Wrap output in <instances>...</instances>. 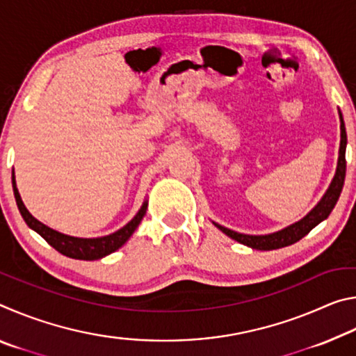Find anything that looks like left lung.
<instances>
[{
	"instance_id": "1",
	"label": "left lung",
	"mask_w": 356,
	"mask_h": 356,
	"mask_svg": "<svg viewBox=\"0 0 356 356\" xmlns=\"http://www.w3.org/2000/svg\"><path fill=\"white\" fill-rule=\"evenodd\" d=\"M341 119V144H339V159H337V168L336 174L331 184L328 186L327 193L323 197L318 201L317 206L311 210V212L301 218L300 221L293 222V225L281 229L278 232L267 234V236H248V234H240L236 231H231L225 226L213 222V225L220 229L221 232H225L227 237L237 240L238 243L250 246L252 250H261V251H270V250H278L284 248V246L292 245L298 240L303 238L306 234H309L311 229H314L318 222L328 218L331 210L334 209L337 200H339L342 186H344L346 180V147H347V134H346V124L342 119V113L339 111Z\"/></svg>"
}]
</instances>
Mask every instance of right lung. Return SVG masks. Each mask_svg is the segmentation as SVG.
I'll return each mask as SVG.
<instances>
[{
    "label": "right lung",
    "instance_id": "add662e5",
    "mask_svg": "<svg viewBox=\"0 0 356 356\" xmlns=\"http://www.w3.org/2000/svg\"><path fill=\"white\" fill-rule=\"evenodd\" d=\"M12 188H14L17 206H19L20 213L26 225L31 227L33 231L38 232L42 238H45V242L48 245H51L53 248L61 252V254L72 259H81V261H97V259L105 257L116 250H119L120 246H122L131 237V234L135 232V229L140 226L143 216L146 215V210H147V201H144L141 209L138 210V213L134 216V220L129 221L124 227H120L119 231L105 237L80 238V237L65 236V234H61L55 231V229L45 226L44 222L35 220L34 216L28 212V209L25 207V204H23L20 197V193L17 190L14 171H12Z\"/></svg>",
    "mask_w": 356,
    "mask_h": 356
}]
</instances>
